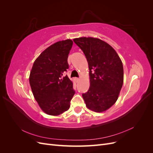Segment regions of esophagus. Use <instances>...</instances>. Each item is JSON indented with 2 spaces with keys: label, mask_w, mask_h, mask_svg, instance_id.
Instances as JSON below:
<instances>
[{
  "label": "esophagus",
  "mask_w": 153,
  "mask_h": 153,
  "mask_svg": "<svg viewBox=\"0 0 153 153\" xmlns=\"http://www.w3.org/2000/svg\"><path fill=\"white\" fill-rule=\"evenodd\" d=\"M75 80L76 82H78V81L80 80V78H75Z\"/></svg>",
  "instance_id": "obj_1"
}]
</instances>
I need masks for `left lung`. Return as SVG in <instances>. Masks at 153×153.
<instances>
[{
    "label": "left lung",
    "instance_id": "left-lung-1",
    "mask_svg": "<svg viewBox=\"0 0 153 153\" xmlns=\"http://www.w3.org/2000/svg\"><path fill=\"white\" fill-rule=\"evenodd\" d=\"M73 41L83 51L89 65L90 87L82 94L86 106L96 112H104L116 102L122 88L121 60L109 44L100 39L82 37Z\"/></svg>",
    "mask_w": 153,
    "mask_h": 153
}]
</instances>
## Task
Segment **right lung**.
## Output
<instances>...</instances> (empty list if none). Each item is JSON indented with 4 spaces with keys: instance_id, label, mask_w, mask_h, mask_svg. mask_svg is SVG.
Here are the masks:
<instances>
[{
    "instance_id": "1",
    "label": "right lung",
    "mask_w": 153,
    "mask_h": 153,
    "mask_svg": "<svg viewBox=\"0 0 153 153\" xmlns=\"http://www.w3.org/2000/svg\"><path fill=\"white\" fill-rule=\"evenodd\" d=\"M73 41H59L46 48L33 64L29 83L35 100L43 112L59 115L70 107L75 94L73 82L63 73L69 66L68 57Z\"/></svg>"
}]
</instances>
